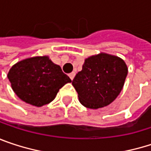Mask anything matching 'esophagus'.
<instances>
[{"instance_id":"esophagus-1","label":"esophagus","mask_w":151,"mask_h":151,"mask_svg":"<svg viewBox=\"0 0 151 151\" xmlns=\"http://www.w3.org/2000/svg\"><path fill=\"white\" fill-rule=\"evenodd\" d=\"M69 77H70V78L73 80V79L74 78V77H75V73H70V74H69Z\"/></svg>"}]
</instances>
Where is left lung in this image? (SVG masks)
Here are the masks:
<instances>
[{
	"instance_id": "left-lung-1",
	"label": "left lung",
	"mask_w": 151,
	"mask_h": 151,
	"mask_svg": "<svg viewBox=\"0 0 151 151\" xmlns=\"http://www.w3.org/2000/svg\"><path fill=\"white\" fill-rule=\"evenodd\" d=\"M127 75L128 66L123 59L101 52L85 59L73 86L82 105L97 109L109 105L117 98Z\"/></svg>"
}]
</instances>
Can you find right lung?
<instances>
[{"label":"right lung","instance_id":"obj_1","mask_svg":"<svg viewBox=\"0 0 151 151\" xmlns=\"http://www.w3.org/2000/svg\"><path fill=\"white\" fill-rule=\"evenodd\" d=\"M15 93L24 102L43 106L51 102L71 78L48 56L32 57L15 64L8 73Z\"/></svg>","mask_w":151,"mask_h":151}]
</instances>
